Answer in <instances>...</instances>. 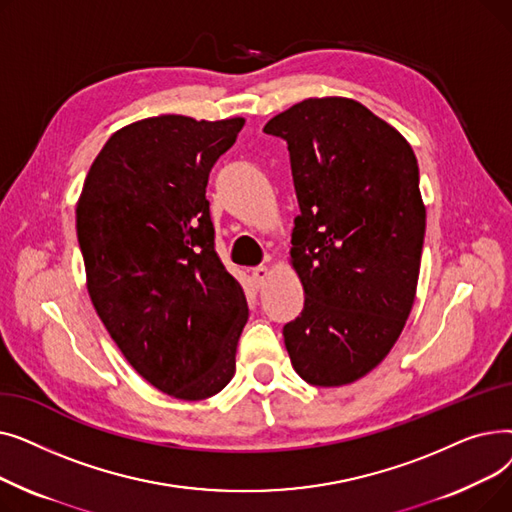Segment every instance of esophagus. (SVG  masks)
<instances>
[{
    "label": "esophagus",
    "mask_w": 512,
    "mask_h": 512,
    "mask_svg": "<svg viewBox=\"0 0 512 512\" xmlns=\"http://www.w3.org/2000/svg\"><path fill=\"white\" fill-rule=\"evenodd\" d=\"M267 276H270V270H267L265 265H257V267H253V270H251V278L255 280L257 286H261Z\"/></svg>",
    "instance_id": "1"
}]
</instances>
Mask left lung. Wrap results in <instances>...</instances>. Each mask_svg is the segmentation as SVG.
I'll use <instances>...</instances> for the list:
<instances>
[{"instance_id": "1", "label": "left lung", "mask_w": 512, "mask_h": 512, "mask_svg": "<svg viewBox=\"0 0 512 512\" xmlns=\"http://www.w3.org/2000/svg\"><path fill=\"white\" fill-rule=\"evenodd\" d=\"M286 141L301 215L292 265L305 307L284 326L290 363L311 386L351 384L390 353L411 313L425 236L411 145L342 99H305L263 128Z\"/></svg>"}]
</instances>
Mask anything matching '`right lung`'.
Instances as JSON below:
<instances>
[{"label":"right lung","instance_id":"1","mask_svg":"<svg viewBox=\"0 0 512 512\" xmlns=\"http://www.w3.org/2000/svg\"><path fill=\"white\" fill-rule=\"evenodd\" d=\"M242 118L155 116L103 145L76 207L93 307L157 390L203 400L232 380L249 307L215 253L205 186Z\"/></svg>","mask_w":512,"mask_h":512}]
</instances>
